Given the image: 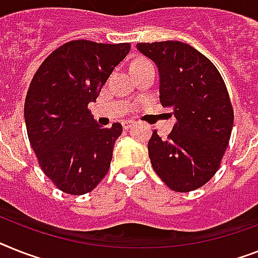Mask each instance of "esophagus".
<instances>
[{
  "label": "esophagus",
  "mask_w": 258,
  "mask_h": 258,
  "mask_svg": "<svg viewBox=\"0 0 258 258\" xmlns=\"http://www.w3.org/2000/svg\"><path fill=\"white\" fill-rule=\"evenodd\" d=\"M121 124H122V127H124V129H129V127H131L132 125L134 124V121L124 120V121H122V122H121Z\"/></svg>",
  "instance_id": "34e87169"
}]
</instances>
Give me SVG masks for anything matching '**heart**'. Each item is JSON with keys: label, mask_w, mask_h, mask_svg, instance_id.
<instances>
[{"label": "heart", "mask_w": 258, "mask_h": 258, "mask_svg": "<svg viewBox=\"0 0 258 258\" xmlns=\"http://www.w3.org/2000/svg\"><path fill=\"white\" fill-rule=\"evenodd\" d=\"M144 61H148V60H144V59H137V60H134L132 64H137V63H144Z\"/></svg>", "instance_id": "1"}]
</instances>
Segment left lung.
I'll use <instances>...</instances> for the list:
<instances>
[{
    "mask_svg": "<svg viewBox=\"0 0 258 258\" xmlns=\"http://www.w3.org/2000/svg\"><path fill=\"white\" fill-rule=\"evenodd\" d=\"M159 74V100L175 124L167 138L153 132L148 145L153 169L176 192L197 190L215 175L228 148L233 109L214 63L178 40L137 43Z\"/></svg>",
    "mask_w": 258,
    "mask_h": 258,
    "instance_id": "obj_1",
    "label": "left lung"
}]
</instances>
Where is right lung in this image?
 <instances>
[{
	"instance_id": "right-lung-1",
	"label": "right lung",
	"mask_w": 258,
	"mask_h": 258,
	"mask_svg": "<svg viewBox=\"0 0 258 258\" xmlns=\"http://www.w3.org/2000/svg\"><path fill=\"white\" fill-rule=\"evenodd\" d=\"M129 43L72 40L35 72L25 101L27 136L40 169L66 194L92 191L109 170L120 122L101 127L88 109Z\"/></svg>"
}]
</instances>
